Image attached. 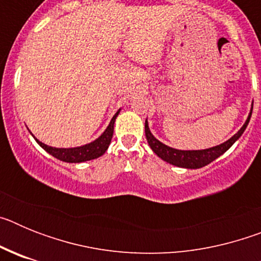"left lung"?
<instances>
[{
	"label": "left lung",
	"mask_w": 261,
	"mask_h": 261,
	"mask_svg": "<svg viewBox=\"0 0 261 261\" xmlns=\"http://www.w3.org/2000/svg\"><path fill=\"white\" fill-rule=\"evenodd\" d=\"M252 107L251 105L250 114H248L247 120L244 121L242 128L239 129L238 132L235 133L231 138H229L227 141L222 142V144L217 145V146L209 147V149H201V150H179V149H174L163 142H161L158 138L154 137L153 133L150 132L149 128V123L147 119L145 120V136H146L147 144L151 147V150L156 154L161 159H163L165 162L174 165L176 167H183V168H201L204 166L209 165L213 162L214 159L222 155L225 151H227L230 147L232 146L235 141H238L239 137L243 135V132L247 128L248 123H250L251 115H252Z\"/></svg>",
	"instance_id": "left-lung-1"
}]
</instances>
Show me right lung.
Instances as JSON below:
<instances>
[{
	"label": "right lung",
	"mask_w": 261,
	"mask_h": 261,
	"mask_svg": "<svg viewBox=\"0 0 261 261\" xmlns=\"http://www.w3.org/2000/svg\"><path fill=\"white\" fill-rule=\"evenodd\" d=\"M120 114V110L117 111L116 114L114 115V117L111 119L110 124L106 128L105 132L99 136L96 140L89 142L86 145H82V146H75V147H53L48 146V145L43 144L41 141H39L35 136L32 135V137L35 138V141L40 145L48 154H50L55 158L60 159L62 162L68 163H82L86 162V161H91V159H96L99 156H102L103 154L107 151L108 146L111 144V140H112V135H114V125L115 121H116L117 115Z\"/></svg>",
	"instance_id": "right-lung-1"
}]
</instances>
